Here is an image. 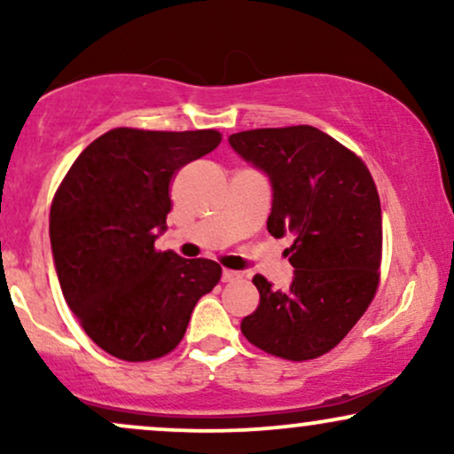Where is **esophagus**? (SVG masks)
<instances>
[{"mask_svg": "<svg viewBox=\"0 0 454 454\" xmlns=\"http://www.w3.org/2000/svg\"><path fill=\"white\" fill-rule=\"evenodd\" d=\"M222 279H223V281H237V279H241V273H239V270L223 269V270H222Z\"/></svg>", "mask_w": 454, "mask_h": 454, "instance_id": "obj_1", "label": "esophagus"}]
</instances>
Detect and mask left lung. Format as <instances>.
I'll return each instance as SVG.
<instances>
[{
    "label": "left lung",
    "mask_w": 454,
    "mask_h": 454,
    "mask_svg": "<svg viewBox=\"0 0 454 454\" xmlns=\"http://www.w3.org/2000/svg\"><path fill=\"white\" fill-rule=\"evenodd\" d=\"M232 149L269 175L275 239L293 234L288 290L254 278L260 305L243 317L245 340L286 361H311L361 320L380 286L382 209L364 161L311 126L237 132Z\"/></svg>",
    "instance_id": "left-lung-1"
}]
</instances>
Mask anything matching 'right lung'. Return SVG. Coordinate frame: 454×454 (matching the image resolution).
I'll use <instances>...</instances> for the list:
<instances>
[{
	"instance_id": "add662e5",
	"label": "right lung",
	"mask_w": 454,
	"mask_h": 454,
	"mask_svg": "<svg viewBox=\"0 0 454 454\" xmlns=\"http://www.w3.org/2000/svg\"><path fill=\"white\" fill-rule=\"evenodd\" d=\"M222 143L217 129L114 128L70 166L51 205V247L66 303L104 352L128 363L166 356L202 294L222 278L213 260L158 252L170 184Z\"/></svg>"
}]
</instances>
